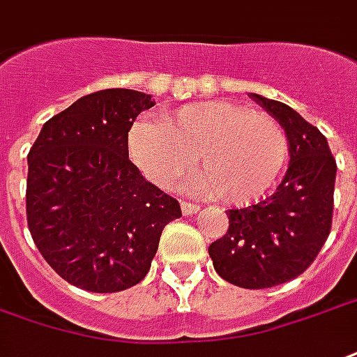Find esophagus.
Listing matches in <instances>:
<instances>
[{"mask_svg":"<svg viewBox=\"0 0 357 357\" xmlns=\"http://www.w3.org/2000/svg\"><path fill=\"white\" fill-rule=\"evenodd\" d=\"M200 212V206L199 204H192V202H181V213L183 215H195V213Z\"/></svg>","mask_w":357,"mask_h":357,"instance_id":"esophagus-1","label":"esophagus"}]
</instances>
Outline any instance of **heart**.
Here are the masks:
<instances>
[{
	"label": "heart",
	"instance_id": "heart-1",
	"mask_svg": "<svg viewBox=\"0 0 357 357\" xmlns=\"http://www.w3.org/2000/svg\"><path fill=\"white\" fill-rule=\"evenodd\" d=\"M128 151L160 187L187 178L197 158L200 189L231 204H248L278 181L289 144L282 125L265 113L231 102H195L162 121H136L128 132Z\"/></svg>",
	"mask_w": 357,
	"mask_h": 357
}]
</instances>
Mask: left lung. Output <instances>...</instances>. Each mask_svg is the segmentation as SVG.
I'll list each match as a JSON object with an SVG mask.
<instances>
[{
	"label": "left lung",
	"instance_id": "obj_1",
	"mask_svg": "<svg viewBox=\"0 0 357 357\" xmlns=\"http://www.w3.org/2000/svg\"><path fill=\"white\" fill-rule=\"evenodd\" d=\"M250 98L286 130L289 165L268 199L227 210L229 231L208 253L229 284L265 289L305 273L329 236L337 162L326 136L289 105L253 92Z\"/></svg>",
	"mask_w": 357,
	"mask_h": 357
}]
</instances>
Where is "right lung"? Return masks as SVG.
Listing matches in <instances>:
<instances>
[{"label": "right lung", "instance_id": "obj_1", "mask_svg": "<svg viewBox=\"0 0 357 357\" xmlns=\"http://www.w3.org/2000/svg\"><path fill=\"white\" fill-rule=\"evenodd\" d=\"M151 94L107 89L49 119L28 153L26 213L45 261L71 286L115 293L149 273L178 200L128 160V130Z\"/></svg>", "mask_w": 357, "mask_h": 357}]
</instances>
